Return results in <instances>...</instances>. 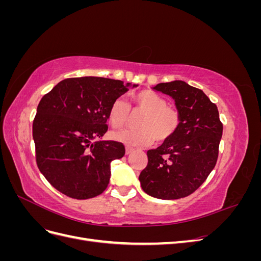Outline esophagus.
Returning a JSON list of instances; mask_svg holds the SVG:
<instances>
[{
	"mask_svg": "<svg viewBox=\"0 0 261 261\" xmlns=\"http://www.w3.org/2000/svg\"><path fill=\"white\" fill-rule=\"evenodd\" d=\"M133 151H134V148H132V147H126L125 148V153L126 154H130Z\"/></svg>",
	"mask_w": 261,
	"mask_h": 261,
	"instance_id": "34e87169",
	"label": "esophagus"
}]
</instances>
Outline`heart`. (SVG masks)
Segmentation results:
<instances>
[{
    "instance_id": "heart-1",
    "label": "heart",
    "mask_w": 261,
    "mask_h": 261,
    "mask_svg": "<svg viewBox=\"0 0 261 261\" xmlns=\"http://www.w3.org/2000/svg\"><path fill=\"white\" fill-rule=\"evenodd\" d=\"M134 111L144 112L138 121L136 129L113 132L111 138L126 146L146 147L155 139L161 143L172 137L180 124V116L175 108L168 106L163 97L151 91L143 90L132 97ZM130 108L123 98L115 99L109 110V121L114 128L127 124Z\"/></svg>"
}]
</instances>
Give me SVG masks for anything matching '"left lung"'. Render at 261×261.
Masks as SVG:
<instances>
[{
  "mask_svg": "<svg viewBox=\"0 0 261 261\" xmlns=\"http://www.w3.org/2000/svg\"><path fill=\"white\" fill-rule=\"evenodd\" d=\"M175 101L180 116L176 133L156 149L148 150L141 188L158 199H179L193 194L215 168L223 125L218 108L202 90L181 81L152 87Z\"/></svg>",
  "mask_w": 261,
  "mask_h": 261,
  "instance_id": "8db88e82",
  "label": "left lung"
}]
</instances>
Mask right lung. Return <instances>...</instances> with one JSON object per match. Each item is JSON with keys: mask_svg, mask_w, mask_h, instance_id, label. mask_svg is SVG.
Wrapping results in <instances>:
<instances>
[{"mask_svg": "<svg viewBox=\"0 0 261 261\" xmlns=\"http://www.w3.org/2000/svg\"><path fill=\"white\" fill-rule=\"evenodd\" d=\"M130 86L103 77L67 78L39 102L33 124L36 160L62 194L89 199L106 191L110 165L125 154V147L101 138L108 130L112 102Z\"/></svg>", "mask_w": 261, "mask_h": 261, "instance_id": "obj_1", "label": "right lung"}]
</instances>
